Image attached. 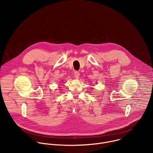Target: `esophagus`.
I'll use <instances>...</instances> for the list:
<instances>
[{
  "label": "esophagus",
  "instance_id": "esophagus-1",
  "mask_svg": "<svg viewBox=\"0 0 153 153\" xmlns=\"http://www.w3.org/2000/svg\"><path fill=\"white\" fill-rule=\"evenodd\" d=\"M79 76H80L79 72H78V71H75L74 72V77H75L76 79H78L79 78Z\"/></svg>",
  "mask_w": 153,
  "mask_h": 153
}]
</instances>
